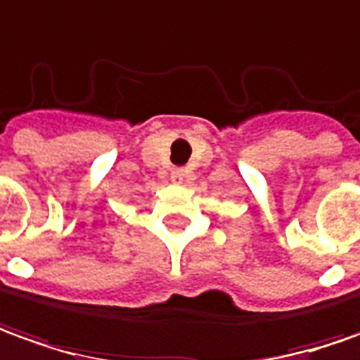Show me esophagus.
<instances>
[{"instance_id":"esophagus-1","label":"esophagus","mask_w":360,"mask_h":360,"mask_svg":"<svg viewBox=\"0 0 360 360\" xmlns=\"http://www.w3.org/2000/svg\"><path fill=\"white\" fill-rule=\"evenodd\" d=\"M186 178L184 170H180V168H176V170H172V182H176V184H180L182 180Z\"/></svg>"}]
</instances>
